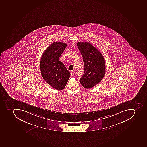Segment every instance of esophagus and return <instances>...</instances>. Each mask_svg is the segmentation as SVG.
I'll list each match as a JSON object with an SVG mask.
<instances>
[{"mask_svg": "<svg viewBox=\"0 0 147 147\" xmlns=\"http://www.w3.org/2000/svg\"><path fill=\"white\" fill-rule=\"evenodd\" d=\"M71 76H74V74H75V71H71Z\"/></svg>", "mask_w": 147, "mask_h": 147, "instance_id": "esophagus-1", "label": "esophagus"}]
</instances>
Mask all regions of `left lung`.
I'll list each match as a JSON object with an SVG mask.
<instances>
[{
    "mask_svg": "<svg viewBox=\"0 0 147 147\" xmlns=\"http://www.w3.org/2000/svg\"><path fill=\"white\" fill-rule=\"evenodd\" d=\"M77 45L84 63V73L80 78V83L85 88H91L99 83L104 77L105 64L104 57L91 43L78 42Z\"/></svg>",
    "mask_w": 147,
    "mask_h": 147,
    "instance_id": "left-lung-1",
    "label": "left lung"
}]
</instances>
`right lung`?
Segmentation results:
<instances>
[{
	"label": "right lung",
	"mask_w": 147,
	"mask_h": 147,
	"mask_svg": "<svg viewBox=\"0 0 147 147\" xmlns=\"http://www.w3.org/2000/svg\"><path fill=\"white\" fill-rule=\"evenodd\" d=\"M66 43L55 42L46 49L40 63L41 75L44 80L56 90L66 86L71 74L59 58L66 48Z\"/></svg>",
	"instance_id": "1"
}]
</instances>
